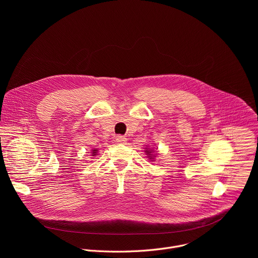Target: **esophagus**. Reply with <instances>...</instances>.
<instances>
[{
	"mask_svg": "<svg viewBox=\"0 0 258 258\" xmlns=\"http://www.w3.org/2000/svg\"><path fill=\"white\" fill-rule=\"evenodd\" d=\"M126 138L123 136H116V142L119 144H125L126 143Z\"/></svg>",
	"mask_w": 258,
	"mask_h": 258,
	"instance_id": "1",
	"label": "esophagus"
}]
</instances>
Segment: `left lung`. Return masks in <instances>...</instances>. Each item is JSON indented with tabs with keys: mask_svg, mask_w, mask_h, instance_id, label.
Returning <instances> with one entry per match:
<instances>
[{
	"mask_svg": "<svg viewBox=\"0 0 258 258\" xmlns=\"http://www.w3.org/2000/svg\"><path fill=\"white\" fill-rule=\"evenodd\" d=\"M146 152H147V155H148V157H150V159H152V158H153V157H152V155H151L152 150H148V149H147V150H146Z\"/></svg>",
	"mask_w": 258,
	"mask_h": 258,
	"instance_id": "left-lung-1",
	"label": "left lung"
}]
</instances>
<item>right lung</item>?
<instances>
[{"label":"right lung","mask_w":258,"mask_h":258,"mask_svg":"<svg viewBox=\"0 0 258 258\" xmlns=\"http://www.w3.org/2000/svg\"><path fill=\"white\" fill-rule=\"evenodd\" d=\"M97 152H98V150H97V149H94V150H93V153H92V154H93V156H94V155H96V154H97Z\"/></svg>","instance_id":"obj_1"}]
</instances>
